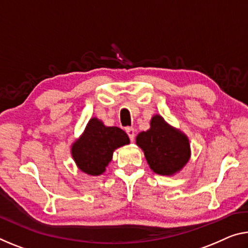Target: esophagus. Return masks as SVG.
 Returning <instances> with one entry per match:
<instances>
[{"label": "esophagus", "instance_id": "1", "mask_svg": "<svg viewBox=\"0 0 248 248\" xmlns=\"http://www.w3.org/2000/svg\"><path fill=\"white\" fill-rule=\"evenodd\" d=\"M125 132H127V135L129 137V139H130V141L135 140V129H133V128H125Z\"/></svg>", "mask_w": 248, "mask_h": 248}]
</instances>
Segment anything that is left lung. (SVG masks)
Returning <instances> with one entry per match:
<instances>
[{"instance_id":"8db88e82","label":"left lung","mask_w":248,"mask_h":248,"mask_svg":"<svg viewBox=\"0 0 248 248\" xmlns=\"http://www.w3.org/2000/svg\"><path fill=\"white\" fill-rule=\"evenodd\" d=\"M136 143L142 149L151 170L160 175H174L191 158L186 133L169 124L160 115L151 118L150 129L140 132Z\"/></svg>"}]
</instances>
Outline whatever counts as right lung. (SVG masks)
Masks as SVG:
<instances>
[{"label":"right lung","instance_id":"right-lung-1","mask_svg":"<svg viewBox=\"0 0 248 248\" xmlns=\"http://www.w3.org/2000/svg\"><path fill=\"white\" fill-rule=\"evenodd\" d=\"M129 143V137L123 129L107 127L93 117L81 136L72 144L70 153L81 172L97 176L106 171V167L112 160L113 151Z\"/></svg>","mask_w":248,"mask_h":248}]
</instances>
